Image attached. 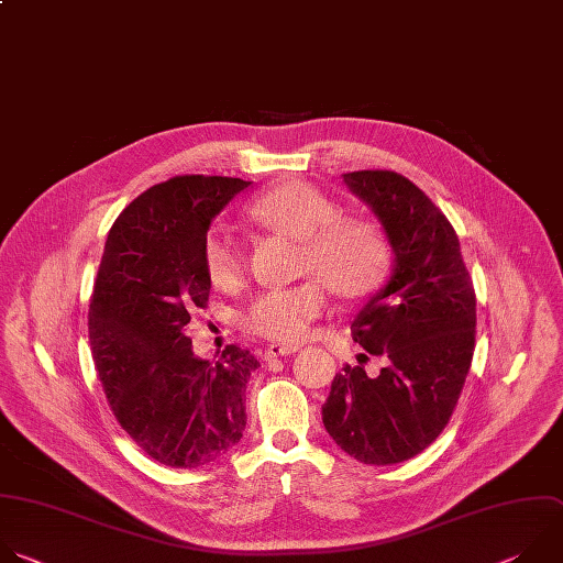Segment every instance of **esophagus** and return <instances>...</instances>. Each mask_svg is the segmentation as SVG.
<instances>
[{
    "instance_id": "esophagus-1",
    "label": "esophagus",
    "mask_w": 563,
    "mask_h": 563,
    "mask_svg": "<svg viewBox=\"0 0 563 563\" xmlns=\"http://www.w3.org/2000/svg\"><path fill=\"white\" fill-rule=\"evenodd\" d=\"M297 351H299L297 344H271V346L264 351V360L286 357V355H292V353H297Z\"/></svg>"
}]
</instances>
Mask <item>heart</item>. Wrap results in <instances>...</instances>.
<instances>
[{"mask_svg": "<svg viewBox=\"0 0 563 563\" xmlns=\"http://www.w3.org/2000/svg\"><path fill=\"white\" fill-rule=\"evenodd\" d=\"M251 219L301 240L299 271L314 275L292 286L260 292L244 312V325L266 340L295 344L328 310V286L346 299L373 297L393 268V244L382 223L342 214L340 203L308 181H284L249 206ZM203 271L212 286L233 290L244 282L246 260L240 242L223 227L206 233Z\"/></svg>", "mask_w": 563, "mask_h": 563, "instance_id": "heart-1", "label": "heart"}]
</instances>
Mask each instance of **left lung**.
<instances>
[{
    "label": "left lung",
    "mask_w": 563,
    "mask_h": 563,
    "mask_svg": "<svg viewBox=\"0 0 563 563\" xmlns=\"http://www.w3.org/2000/svg\"><path fill=\"white\" fill-rule=\"evenodd\" d=\"M344 181L373 206L395 273L351 323L353 340L388 364L334 375L321 406L328 434L362 464H401L441 434L475 353L477 299L453 223L408 177L355 170ZM366 357V355H364Z\"/></svg>",
    "instance_id": "1"
}]
</instances>
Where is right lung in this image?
<instances>
[{
	"label": "right lung",
	"mask_w": 563,
	"mask_h": 563,
	"mask_svg": "<svg viewBox=\"0 0 563 563\" xmlns=\"http://www.w3.org/2000/svg\"><path fill=\"white\" fill-rule=\"evenodd\" d=\"M251 181L177 175L133 199L112 223L90 295L88 340L112 415L155 462L206 466L242 439L246 384L260 366L227 346L192 355L190 312L208 306L201 246L212 217Z\"/></svg>",
	"instance_id": "obj_1"
}]
</instances>
